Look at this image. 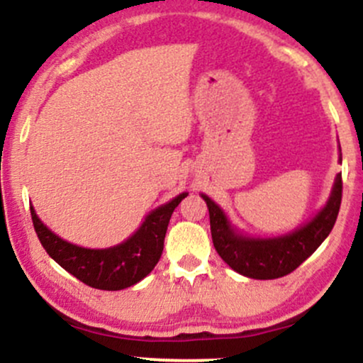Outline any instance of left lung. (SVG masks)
<instances>
[{
	"mask_svg": "<svg viewBox=\"0 0 363 363\" xmlns=\"http://www.w3.org/2000/svg\"><path fill=\"white\" fill-rule=\"evenodd\" d=\"M211 216L212 242L217 254L236 273L255 280H273L299 268L333 231L342 198V179L337 174L329 201L308 224L278 238H249L233 230L226 213L201 194Z\"/></svg>",
	"mask_w": 363,
	"mask_h": 363,
	"instance_id": "8db88e82",
	"label": "left lung"
}]
</instances>
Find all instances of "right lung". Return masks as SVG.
I'll list each match as a JSON object with an SVG mask.
<instances>
[{
  "instance_id": "1",
  "label": "right lung",
  "mask_w": 363,
  "mask_h": 363,
  "mask_svg": "<svg viewBox=\"0 0 363 363\" xmlns=\"http://www.w3.org/2000/svg\"><path fill=\"white\" fill-rule=\"evenodd\" d=\"M186 196V193L179 194L169 203L152 211L127 242L109 249H85L72 245L48 230L33 207L30 217L41 245L57 264L90 287L101 291H121L135 285L152 272L162 257L163 240L172 212Z\"/></svg>"
}]
</instances>
